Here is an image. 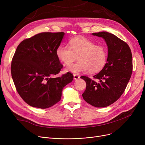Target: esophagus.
Returning a JSON list of instances; mask_svg holds the SVG:
<instances>
[{
  "label": "esophagus",
  "instance_id": "esophagus-1",
  "mask_svg": "<svg viewBox=\"0 0 145 145\" xmlns=\"http://www.w3.org/2000/svg\"><path fill=\"white\" fill-rule=\"evenodd\" d=\"M73 78H74V80H77V79H78L80 78V76H79L78 74H73Z\"/></svg>",
  "mask_w": 145,
  "mask_h": 145
}]
</instances>
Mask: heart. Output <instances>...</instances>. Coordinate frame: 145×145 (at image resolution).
<instances>
[{
	"label": "heart",
	"instance_id": "1",
	"mask_svg": "<svg viewBox=\"0 0 145 145\" xmlns=\"http://www.w3.org/2000/svg\"><path fill=\"white\" fill-rule=\"evenodd\" d=\"M58 58L66 64L73 62L78 56L79 62L66 67V71L74 74L89 71L96 73L101 71L106 63L108 49L102 44L84 37H76L69 41V45H60L56 50Z\"/></svg>",
	"mask_w": 145,
	"mask_h": 145
}]
</instances>
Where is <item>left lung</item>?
Listing matches in <instances>:
<instances>
[{
  "label": "left lung",
  "mask_w": 145,
  "mask_h": 145,
  "mask_svg": "<svg viewBox=\"0 0 145 145\" xmlns=\"http://www.w3.org/2000/svg\"><path fill=\"white\" fill-rule=\"evenodd\" d=\"M102 37L108 46V55L102 71L94 79L82 76L86 88L83 99L96 108H105L115 102L123 94L132 73V56L129 45L107 32L93 33Z\"/></svg>",
  "instance_id": "1"
}]
</instances>
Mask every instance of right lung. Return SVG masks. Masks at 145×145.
<instances>
[{"mask_svg":"<svg viewBox=\"0 0 145 145\" xmlns=\"http://www.w3.org/2000/svg\"><path fill=\"white\" fill-rule=\"evenodd\" d=\"M64 32H43L23 40L11 64L12 77L18 93L32 107L46 109L61 99L63 88L73 75L67 72L52 78L63 67L56 55Z\"/></svg>","mask_w":145,"mask_h":145,"instance_id":"1","label":"right lung"}]
</instances>
